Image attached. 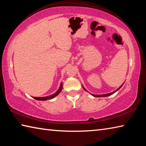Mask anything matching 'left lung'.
Listing matches in <instances>:
<instances>
[{
  "mask_svg": "<svg viewBox=\"0 0 146 146\" xmlns=\"http://www.w3.org/2000/svg\"><path fill=\"white\" fill-rule=\"evenodd\" d=\"M123 84H122V86H121L120 88H118L117 90L114 91H113V92H112V93H108V94H104V95H94V94H91V95H92V96H93V97H108V96L111 95H113V93H115V92H117V91L118 90H119V89H120L121 87H122V86H123ZM83 88L84 89V90H85L86 91H87L84 88V86H83Z\"/></svg>",
  "mask_w": 146,
  "mask_h": 146,
  "instance_id": "8db88e82",
  "label": "left lung"
}]
</instances>
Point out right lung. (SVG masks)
Returning a JSON list of instances; mask_svg holds the SVG:
<instances>
[{"instance_id": "add662e5", "label": "right lung", "mask_w": 146, "mask_h": 146, "mask_svg": "<svg viewBox=\"0 0 146 146\" xmlns=\"http://www.w3.org/2000/svg\"><path fill=\"white\" fill-rule=\"evenodd\" d=\"M62 90V83H60V87H59L58 90L56 91V92L55 93L53 94V95H51L49 96H47V97H33L35 99L37 100H47L49 99H51V98H53L54 97H55L56 96H57L59 93L61 92Z\"/></svg>"}]
</instances>
